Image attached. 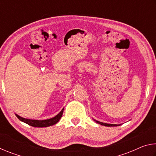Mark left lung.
I'll use <instances>...</instances> for the list:
<instances>
[{
  "label": "left lung",
  "instance_id": "left-lung-1",
  "mask_svg": "<svg viewBox=\"0 0 156 156\" xmlns=\"http://www.w3.org/2000/svg\"><path fill=\"white\" fill-rule=\"evenodd\" d=\"M97 123L100 124V125H104V126H120V125H112V124H107V123H103V122H99V121H97V120H95Z\"/></svg>",
  "mask_w": 156,
  "mask_h": 156
}]
</instances>
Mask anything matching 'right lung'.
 <instances>
[{
  "mask_svg": "<svg viewBox=\"0 0 156 156\" xmlns=\"http://www.w3.org/2000/svg\"><path fill=\"white\" fill-rule=\"evenodd\" d=\"M62 109L61 112H60L58 114L55 116V117L50 118V119L44 120H30V119H26V118L20 117L17 114H16V117L22 122H24L25 123L27 124V125L34 126V127H47V126H49L51 125H54L55 124H56L61 118L62 113H63Z\"/></svg>",
  "mask_w": 156,
  "mask_h": 156,
  "instance_id": "add662e5",
  "label": "right lung"
}]
</instances>
